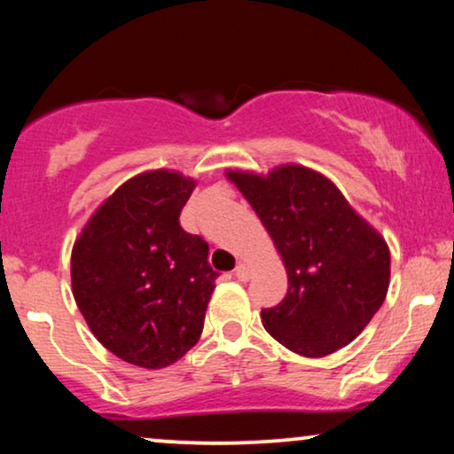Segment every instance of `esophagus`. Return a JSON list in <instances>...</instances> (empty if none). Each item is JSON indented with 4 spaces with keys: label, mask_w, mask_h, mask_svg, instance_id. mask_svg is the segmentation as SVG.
I'll use <instances>...</instances> for the list:
<instances>
[{
    "label": "esophagus",
    "mask_w": 454,
    "mask_h": 454,
    "mask_svg": "<svg viewBox=\"0 0 454 454\" xmlns=\"http://www.w3.org/2000/svg\"><path fill=\"white\" fill-rule=\"evenodd\" d=\"M250 275H252V270H250V266H247V264L239 262L238 266H235V277H238L239 281H247V278H250Z\"/></svg>",
    "instance_id": "34e87169"
}]
</instances>
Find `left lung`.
I'll list each match as a JSON object with an SVG mask.
<instances>
[{
  "label": "left lung",
  "mask_w": 454,
  "mask_h": 454,
  "mask_svg": "<svg viewBox=\"0 0 454 454\" xmlns=\"http://www.w3.org/2000/svg\"><path fill=\"white\" fill-rule=\"evenodd\" d=\"M225 176L256 210L287 270L285 300L260 312L270 337L303 357L349 345L387 297L390 252L382 235L331 179L303 165Z\"/></svg>",
  "instance_id": "8db88e82"
}]
</instances>
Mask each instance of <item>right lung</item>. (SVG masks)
I'll return each mask as SVG.
<instances>
[{"label": "right lung", "instance_id": "1", "mask_svg": "<svg viewBox=\"0 0 454 454\" xmlns=\"http://www.w3.org/2000/svg\"><path fill=\"white\" fill-rule=\"evenodd\" d=\"M196 179L154 169L121 184L72 247V294L90 333L123 362L159 370L198 343L216 272L179 213Z\"/></svg>", "mask_w": 454, "mask_h": 454}]
</instances>
